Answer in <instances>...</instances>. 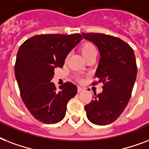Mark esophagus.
Segmentation results:
<instances>
[{"label": "esophagus", "instance_id": "34e87169", "mask_svg": "<svg viewBox=\"0 0 149 149\" xmlns=\"http://www.w3.org/2000/svg\"><path fill=\"white\" fill-rule=\"evenodd\" d=\"M83 91H84V88H81V87H80V86H78V93H81V92H83Z\"/></svg>", "mask_w": 149, "mask_h": 149}]
</instances>
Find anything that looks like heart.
I'll return each instance as SVG.
<instances>
[{"label": "heart", "instance_id": "b5f03b06", "mask_svg": "<svg viewBox=\"0 0 149 149\" xmlns=\"http://www.w3.org/2000/svg\"><path fill=\"white\" fill-rule=\"evenodd\" d=\"M81 52L83 56L86 59L88 56H91L92 54L97 53V50L95 49V47H94V45H93L92 43H89V42H87V43H85L81 47ZM78 79L81 80L80 78H78Z\"/></svg>", "mask_w": 149, "mask_h": 149}]
</instances>
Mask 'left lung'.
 I'll use <instances>...</instances> for the list:
<instances>
[{"label": "left lung", "mask_w": 149, "mask_h": 149, "mask_svg": "<svg viewBox=\"0 0 149 149\" xmlns=\"http://www.w3.org/2000/svg\"><path fill=\"white\" fill-rule=\"evenodd\" d=\"M82 36L100 51L95 77L103 83L102 93H94L93 100L85 109L93 124L107 125L118 118L130 100L137 76L135 56L133 49L119 38L102 33Z\"/></svg>", "instance_id": "obj_1"}]
</instances>
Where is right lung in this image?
<instances>
[{"mask_svg": "<svg viewBox=\"0 0 149 149\" xmlns=\"http://www.w3.org/2000/svg\"><path fill=\"white\" fill-rule=\"evenodd\" d=\"M83 38L81 34L35 36L18 49L15 74L21 97L36 120L47 124L61 121L67 104L77 94L71 82L60 86L51 80L56 68H62L67 56Z\"/></svg>", "mask_w": 149, "mask_h": 149, "instance_id": "obj_1", "label": "right lung"}]
</instances>
